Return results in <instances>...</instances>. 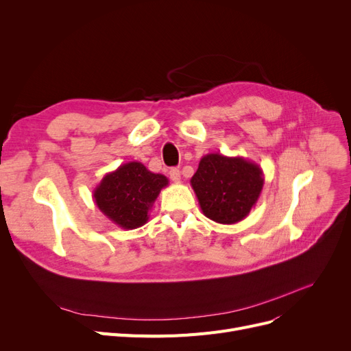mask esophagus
<instances>
[{
	"instance_id": "1",
	"label": "esophagus",
	"mask_w": 351,
	"mask_h": 351,
	"mask_svg": "<svg viewBox=\"0 0 351 351\" xmlns=\"http://www.w3.org/2000/svg\"><path fill=\"white\" fill-rule=\"evenodd\" d=\"M169 176H171V179H172L175 183L180 182V171H179V169H171V171H169Z\"/></svg>"
}]
</instances>
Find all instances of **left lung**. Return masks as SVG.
Returning a JSON list of instances; mask_svg holds the SVG:
<instances>
[{"instance_id":"obj_1","label":"left lung","mask_w":351,"mask_h":351,"mask_svg":"<svg viewBox=\"0 0 351 351\" xmlns=\"http://www.w3.org/2000/svg\"><path fill=\"white\" fill-rule=\"evenodd\" d=\"M263 171L243 156L208 154L191 179L199 206L216 223L233 225L254 208L263 189Z\"/></svg>"}]
</instances>
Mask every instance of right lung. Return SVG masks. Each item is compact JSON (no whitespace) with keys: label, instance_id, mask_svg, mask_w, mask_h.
I'll use <instances>...</instances> for the list:
<instances>
[{"label":"right lung","instance_id":"1","mask_svg":"<svg viewBox=\"0 0 351 351\" xmlns=\"http://www.w3.org/2000/svg\"><path fill=\"white\" fill-rule=\"evenodd\" d=\"M168 185L165 175L147 171L145 165L134 160L106 173L92 196L110 222L131 230L147 222L156 197Z\"/></svg>","mask_w":351,"mask_h":351}]
</instances>
